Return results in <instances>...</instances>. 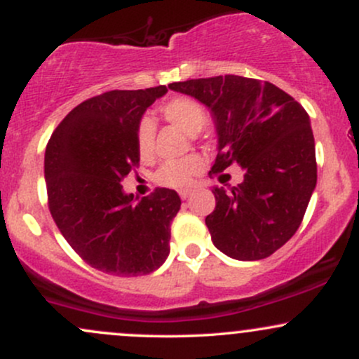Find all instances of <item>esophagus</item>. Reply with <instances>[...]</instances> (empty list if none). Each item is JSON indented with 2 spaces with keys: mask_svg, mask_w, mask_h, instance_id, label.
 Returning a JSON list of instances; mask_svg holds the SVG:
<instances>
[{
  "mask_svg": "<svg viewBox=\"0 0 359 359\" xmlns=\"http://www.w3.org/2000/svg\"><path fill=\"white\" fill-rule=\"evenodd\" d=\"M191 194H192V189H182V191H179V196L182 197L184 201L187 199V197H191Z\"/></svg>",
  "mask_w": 359,
  "mask_h": 359,
  "instance_id": "1",
  "label": "esophagus"
}]
</instances>
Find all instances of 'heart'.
<instances>
[{
	"label": "heart",
	"instance_id": "1",
	"mask_svg": "<svg viewBox=\"0 0 359 359\" xmlns=\"http://www.w3.org/2000/svg\"><path fill=\"white\" fill-rule=\"evenodd\" d=\"M162 114L168 123L185 131L187 135L199 133L208 123V111L201 102L191 97H175L162 106ZM155 147V125L150 118H142L137 128V150L143 160L154 155ZM203 170V160L197 155H189L179 160L163 163L156 172L155 180L165 187H187L194 177Z\"/></svg>",
	"mask_w": 359,
	"mask_h": 359
}]
</instances>
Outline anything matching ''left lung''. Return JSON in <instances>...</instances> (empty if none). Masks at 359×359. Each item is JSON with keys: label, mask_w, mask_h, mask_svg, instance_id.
I'll list each match as a JSON object with an SVG mask.
<instances>
[{"label": "left lung", "mask_w": 359, "mask_h": 359, "mask_svg": "<svg viewBox=\"0 0 359 359\" xmlns=\"http://www.w3.org/2000/svg\"><path fill=\"white\" fill-rule=\"evenodd\" d=\"M211 111L217 156L211 172L245 168L231 191L214 187L205 217L217 250L251 262L275 253L294 236L317 184L311 119L297 101L270 82L241 76L172 82Z\"/></svg>", "instance_id": "obj_1"}]
</instances>
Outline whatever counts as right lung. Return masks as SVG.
I'll return each instance as SVG.
<instances>
[{"label": "right lung", "mask_w": 359, "mask_h": 359, "mask_svg": "<svg viewBox=\"0 0 359 359\" xmlns=\"http://www.w3.org/2000/svg\"><path fill=\"white\" fill-rule=\"evenodd\" d=\"M165 86L109 90L81 102L60 121L45 150L48 209L72 250L93 269L138 277L170 253L179 194L158 187L135 204L121 180L137 167V128Z\"/></svg>", "instance_id": "add662e5"}]
</instances>
